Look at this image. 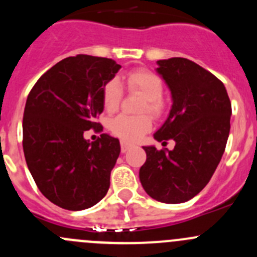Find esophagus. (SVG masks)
Wrapping results in <instances>:
<instances>
[{
	"label": "esophagus",
	"mask_w": 257,
	"mask_h": 257,
	"mask_svg": "<svg viewBox=\"0 0 257 257\" xmlns=\"http://www.w3.org/2000/svg\"><path fill=\"white\" fill-rule=\"evenodd\" d=\"M131 148H132V144L131 143H126V142H124V141L120 142V150H121V153L128 152V150L131 149Z\"/></svg>",
	"instance_id": "34e87169"
}]
</instances>
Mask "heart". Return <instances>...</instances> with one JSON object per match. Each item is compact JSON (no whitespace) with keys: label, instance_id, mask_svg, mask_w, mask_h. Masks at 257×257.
I'll use <instances>...</instances> for the list:
<instances>
[{"label":"heart","instance_id":"obj_1","mask_svg":"<svg viewBox=\"0 0 257 257\" xmlns=\"http://www.w3.org/2000/svg\"><path fill=\"white\" fill-rule=\"evenodd\" d=\"M125 82L131 92H138L145 97L141 112L150 113L155 118L163 115L165 109L164 100L162 98L164 84L160 77L147 69H136L126 74ZM123 85L118 79L113 78L108 80L102 90V102L104 109L108 113L118 110L123 99ZM108 126L113 134L123 141L136 142L150 131L152 118L148 114H142V115L119 114L110 119Z\"/></svg>","mask_w":257,"mask_h":257}]
</instances>
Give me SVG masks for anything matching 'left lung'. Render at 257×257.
<instances>
[{"label": "left lung", "mask_w": 257, "mask_h": 257, "mask_svg": "<svg viewBox=\"0 0 257 257\" xmlns=\"http://www.w3.org/2000/svg\"><path fill=\"white\" fill-rule=\"evenodd\" d=\"M158 64L173 105L154 138L173 139L175 147H144L139 179L153 199L179 204L200 193L216 170L229 138L231 102L221 80L195 62L174 57Z\"/></svg>", "instance_id": "8db88e82"}]
</instances>
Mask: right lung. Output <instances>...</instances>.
Here are the masks:
<instances>
[{
	"mask_svg": "<svg viewBox=\"0 0 257 257\" xmlns=\"http://www.w3.org/2000/svg\"><path fill=\"white\" fill-rule=\"evenodd\" d=\"M121 67L103 57L62 59L36 82L23 113V153L36 185L51 203L84 210L107 194L120 153L109 134L89 143L85 131L103 132L102 90Z\"/></svg>",
	"mask_w": 257,
	"mask_h": 257,
	"instance_id": "add662e5",
	"label": "right lung"
}]
</instances>
